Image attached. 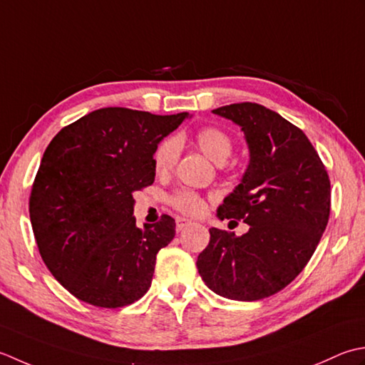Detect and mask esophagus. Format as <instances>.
I'll return each mask as SVG.
<instances>
[{"instance_id":"1","label":"esophagus","mask_w":365,"mask_h":365,"mask_svg":"<svg viewBox=\"0 0 365 365\" xmlns=\"http://www.w3.org/2000/svg\"><path fill=\"white\" fill-rule=\"evenodd\" d=\"M192 222L185 217H176V232H182V230L187 228Z\"/></svg>"}]
</instances>
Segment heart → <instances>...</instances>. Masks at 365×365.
Wrapping results in <instances>:
<instances>
[{"label":"heart","instance_id":"heart-1","mask_svg":"<svg viewBox=\"0 0 365 365\" xmlns=\"http://www.w3.org/2000/svg\"><path fill=\"white\" fill-rule=\"evenodd\" d=\"M195 143L207 158L217 163L225 162L232 155L235 148L233 137L227 130L215 128V125L200 129L195 133ZM178 154H180V143H178L176 137H168L160 141L153 158L155 173L167 175L172 172L178 160ZM168 203L176 211L192 215V217H198L206 211V200L198 192L187 189L173 192L168 197Z\"/></svg>","mask_w":365,"mask_h":365}]
</instances>
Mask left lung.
Here are the masks:
<instances>
[{
    "label": "left lung",
    "mask_w": 365,
    "mask_h": 365,
    "mask_svg": "<svg viewBox=\"0 0 365 365\" xmlns=\"http://www.w3.org/2000/svg\"><path fill=\"white\" fill-rule=\"evenodd\" d=\"M212 113L240 124L250 148L247 172L217 215L250 228L237 237L210 228L197 267L214 293L258 301L292 284L314 255L329 220V175L306 133L276 111L240 102Z\"/></svg>",
    "instance_id": "obj_1"
}]
</instances>
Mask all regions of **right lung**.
Masks as SVG:
<instances>
[{"label": "right lung", "instance_id": "add662e5", "mask_svg": "<svg viewBox=\"0 0 365 365\" xmlns=\"http://www.w3.org/2000/svg\"><path fill=\"white\" fill-rule=\"evenodd\" d=\"M187 116L99 108L50 141L31 185L29 217L43 263L77 299L118 309L150 289L155 255L176 224L162 214L138 228L133 192L154 182L158 143Z\"/></svg>", "mask_w": 365, "mask_h": 365}]
</instances>
